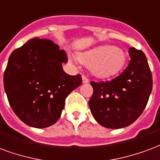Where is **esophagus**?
Listing matches in <instances>:
<instances>
[{"label":"esophagus","instance_id":"esophagus-1","mask_svg":"<svg viewBox=\"0 0 160 160\" xmlns=\"http://www.w3.org/2000/svg\"><path fill=\"white\" fill-rule=\"evenodd\" d=\"M82 82H83V83H88V82H89V80H88V78H87V77L84 75L82 76Z\"/></svg>","mask_w":160,"mask_h":160}]
</instances>
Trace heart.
I'll return each instance as SVG.
<instances>
[{
    "instance_id": "obj_1",
    "label": "heart",
    "mask_w": 160,
    "mask_h": 160,
    "mask_svg": "<svg viewBox=\"0 0 160 160\" xmlns=\"http://www.w3.org/2000/svg\"><path fill=\"white\" fill-rule=\"evenodd\" d=\"M80 62L90 66L92 73L104 78L116 75L126 63V54L123 50L112 45H102L78 54Z\"/></svg>"
}]
</instances>
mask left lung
I'll return each mask as SVG.
<instances>
[{
	"instance_id": "8db88e82",
	"label": "left lung",
	"mask_w": 160,
	"mask_h": 160,
	"mask_svg": "<svg viewBox=\"0 0 160 160\" xmlns=\"http://www.w3.org/2000/svg\"><path fill=\"white\" fill-rule=\"evenodd\" d=\"M129 66L112 81L91 82L88 101L92 115L102 126L121 129L141 116L152 88V73L144 53L130 48Z\"/></svg>"
}]
</instances>
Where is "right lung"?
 Here are the masks:
<instances>
[{
	"label": "right lung",
	"instance_id": "right-lung-1",
	"mask_svg": "<svg viewBox=\"0 0 160 160\" xmlns=\"http://www.w3.org/2000/svg\"><path fill=\"white\" fill-rule=\"evenodd\" d=\"M66 53L57 44L38 37L15 49L4 72V88L18 118L42 129L59 119L66 98L82 83L81 75L64 72Z\"/></svg>",
	"mask_w": 160,
	"mask_h": 160
}]
</instances>
